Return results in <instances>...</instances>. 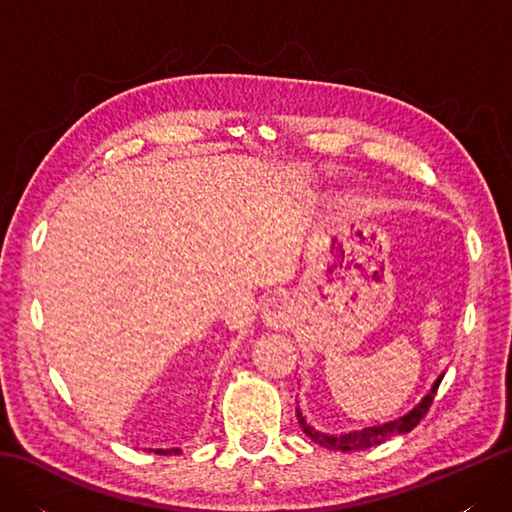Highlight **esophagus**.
<instances>
[{"mask_svg":"<svg viewBox=\"0 0 512 512\" xmlns=\"http://www.w3.org/2000/svg\"><path fill=\"white\" fill-rule=\"evenodd\" d=\"M262 319L270 330H286L295 319V301L288 295H275L264 303Z\"/></svg>","mask_w":512,"mask_h":512,"instance_id":"1","label":"esophagus"}]
</instances>
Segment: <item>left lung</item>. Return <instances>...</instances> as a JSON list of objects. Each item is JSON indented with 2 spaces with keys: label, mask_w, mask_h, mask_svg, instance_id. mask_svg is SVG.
I'll return each mask as SVG.
<instances>
[{
  "label": "left lung",
  "mask_w": 512,
  "mask_h": 512,
  "mask_svg": "<svg viewBox=\"0 0 512 512\" xmlns=\"http://www.w3.org/2000/svg\"><path fill=\"white\" fill-rule=\"evenodd\" d=\"M440 383H442V376H438V380L433 383L429 394L424 396L420 400V405L416 409H411L407 416L385 422V424H378V427H367V429H361V431H350V433H339V436H330V433H323V431H317L314 427H310L306 418H303V413L299 411V407H297V418H299L303 433H306L310 440L317 442L319 447H323V449H330V451H365V449L378 447V444L387 442L389 438L400 436V433H407V431L416 427V424L424 418V413L429 411L433 396H436Z\"/></svg>",
  "instance_id": "8db88e82"
}]
</instances>
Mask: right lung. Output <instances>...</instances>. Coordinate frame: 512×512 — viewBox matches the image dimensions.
<instances>
[{"mask_svg": "<svg viewBox=\"0 0 512 512\" xmlns=\"http://www.w3.org/2000/svg\"><path fill=\"white\" fill-rule=\"evenodd\" d=\"M151 451V449H149ZM180 449H156V453H160V455H171V453H178Z\"/></svg>", "mask_w": 512, "mask_h": 512, "instance_id": "obj_1", "label": "right lung"}]
</instances>
